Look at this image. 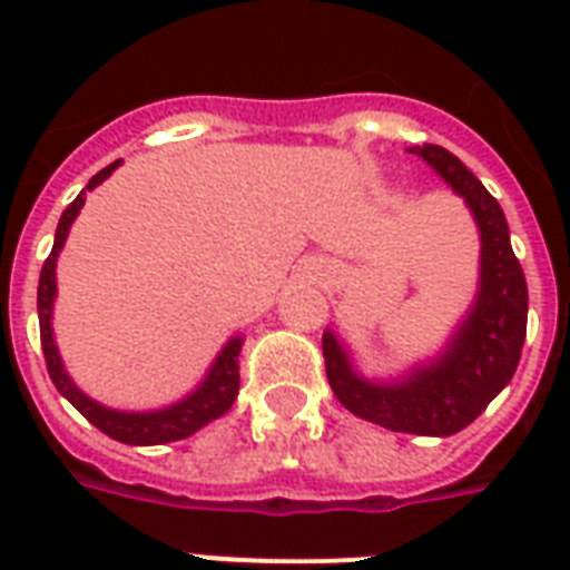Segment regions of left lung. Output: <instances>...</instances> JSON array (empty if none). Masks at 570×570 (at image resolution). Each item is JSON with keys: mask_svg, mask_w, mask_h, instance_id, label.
I'll use <instances>...</instances> for the list:
<instances>
[{"mask_svg": "<svg viewBox=\"0 0 570 570\" xmlns=\"http://www.w3.org/2000/svg\"><path fill=\"white\" fill-rule=\"evenodd\" d=\"M464 197L479 224L482 272L468 320L434 364L420 366L396 384H373L352 370L337 337L325 331L322 355L331 390L355 416L390 432L450 438L470 425L512 381L527 337V281L509 242V224L491 191L446 147H411Z\"/></svg>", "mask_w": 570, "mask_h": 570, "instance_id": "1", "label": "left lung"}]
</instances>
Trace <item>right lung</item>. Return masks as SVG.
Returning <instances> with one entry per match:
<instances>
[{
  "instance_id": "1",
  "label": "right lung",
  "mask_w": 570,
  "mask_h": 570,
  "mask_svg": "<svg viewBox=\"0 0 570 570\" xmlns=\"http://www.w3.org/2000/svg\"><path fill=\"white\" fill-rule=\"evenodd\" d=\"M120 163V159H118ZM118 163L106 165L100 174H94L82 195L76 197L73 204L67 206L61 213L56 230V245L49 250L47 263L40 268V284H38V320H40V346H43V357H47V370L58 393L79 411V414L100 429L102 434H109L120 443H132V446H154V443H168V441H183L195 434L197 429H204L206 423H213L222 414H227L233 405V399L239 393V352H242V337H233L227 346L222 348V355L215 357L213 370L206 373L200 381V387L180 399L177 405H168L163 411H147V414H127V411H111V407L94 402L76 387L73 381L67 379L61 357H58L56 340H52V298H56V259L58 250L65 248L67 233L70 224L79 215L85 204V191L100 186L109 177Z\"/></svg>"
}]
</instances>
